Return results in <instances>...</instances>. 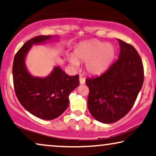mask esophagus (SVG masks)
Instances as JSON below:
<instances>
[{
	"label": "esophagus",
	"instance_id": "34e87169",
	"mask_svg": "<svg viewBox=\"0 0 156 156\" xmlns=\"http://www.w3.org/2000/svg\"><path fill=\"white\" fill-rule=\"evenodd\" d=\"M79 80H80V83L81 85H83L85 83V79L83 77H82V76H80V78H79Z\"/></svg>",
	"mask_w": 156,
	"mask_h": 156
}]
</instances>
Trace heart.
I'll return each mask as SVG.
<instances>
[{
	"mask_svg": "<svg viewBox=\"0 0 156 156\" xmlns=\"http://www.w3.org/2000/svg\"><path fill=\"white\" fill-rule=\"evenodd\" d=\"M115 53L112 44L94 40L81 44L75 51V57L71 56L69 61L76 67L79 65V62H86V69L90 73L99 74L111 64Z\"/></svg>",
	"mask_w": 156,
	"mask_h": 156,
	"instance_id": "b5f03b06",
	"label": "heart"
}]
</instances>
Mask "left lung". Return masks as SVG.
<instances>
[{
	"label": "left lung",
	"mask_w": 156,
	"mask_h": 156,
	"mask_svg": "<svg viewBox=\"0 0 156 156\" xmlns=\"http://www.w3.org/2000/svg\"><path fill=\"white\" fill-rule=\"evenodd\" d=\"M118 59L101 75L86 79L87 106L102 123L118 121L133 106L144 83V66L137 51L120 39Z\"/></svg>",
	"instance_id": "obj_1"
}]
</instances>
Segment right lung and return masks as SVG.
Instances as JSON below:
<instances>
[{
  "instance_id": "1",
  "label": "right lung",
  "mask_w": 156,
  "mask_h": 156,
  "mask_svg": "<svg viewBox=\"0 0 156 156\" xmlns=\"http://www.w3.org/2000/svg\"><path fill=\"white\" fill-rule=\"evenodd\" d=\"M58 36H38L30 39L14 58V88L19 101L27 111L43 120H53L63 113L69 104L70 93L79 85V76H69L56 66L45 78L32 76L25 59L32 45L58 41Z\"/></svg>"
}]
</instances>
